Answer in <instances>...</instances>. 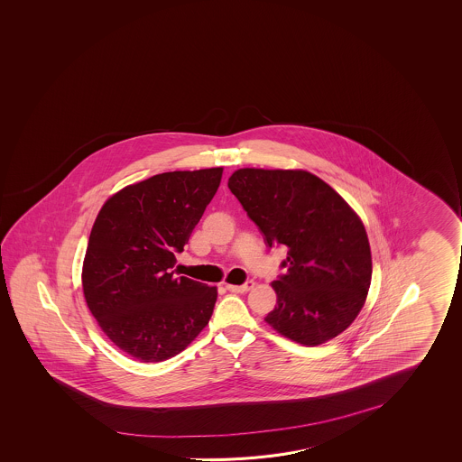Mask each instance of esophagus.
<instances>
[{
	"label": "esophagus",
	"mask_w": 462,
	"mask_h": 462,
	"mask_svg": "<svg viewBox=\"0 0 462 462\" xmlns=\"http://www.w3.org/2000/svg\"><path fill=\"white\" fill-rule=\"evenodd\" d=\"M254 280H246L243 285H226L227 290L235 291V293H245V291H250L251 288L254 287Z\"/></svg>",
	"instance_id": "esophagus-1"
}]
</instances>
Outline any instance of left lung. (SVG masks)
I'll use <instances>...</instances> for the list:
<instances>
[{
  "label": "left lung",
  "instance_id": "8db88e82",
  "mask_svg": "<svg viewBox=\"0 0 462 462\" xmlns=\"http://www.w3.org/2000/svg\"><path fill=\"white\" fill-rule=\"evenodd\" d=\"M228 189L271 248L285 246L273 282L277 306L265 322L290 340L318 346L351 326L371 287V246L348 203L306 171L238 169Z\"/></svg>",
  "mask_w": 462,
  "mask_h": 462
}]
</instances>
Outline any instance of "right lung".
<instances>
[{
    "label": "right lung",
    "mask_w": 462,
    "mask_h": 462,
    "mask_svg": "<svg viewBox=\"0 0 462 462\" xmlns=\"http://www.w3.org/2000/svg\"><path fill=\"white\" fill-rule=\"evenodd\" d=\"M222 167L152 175L109 198L85 253V301L101 330L140 363L182 353L201 332L217 300L216 287L175 277Z\"/></svg>",
    "instance_id": "add662e5"
}]
</instances>
